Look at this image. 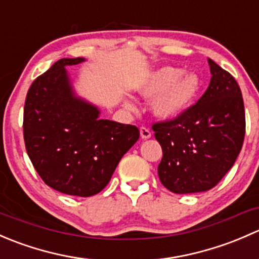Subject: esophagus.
Returning a JSON list of instances; mask_svg holds the SVG:
<instances>
[{
    "label": "esophagus",
    "mask_w": 259,
    "mask_h": 259,
    "mask_svg": "<svg viewBox=\"0 0 259 259\" xmlns=\"http://www.w3.org/2000/svg\"><path fill=\"white\" fill-rule=\"evenodd\" d=\"M140 137H142V139H149V138H151V132L146 127L142 126L140 127Z\"/></svg>",
    "instance_id": "1"
}]
</instances>
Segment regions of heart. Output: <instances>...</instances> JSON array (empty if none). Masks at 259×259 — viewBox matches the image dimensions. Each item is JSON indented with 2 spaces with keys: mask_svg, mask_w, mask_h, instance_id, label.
I'll return each mask as SVG.
<instances>
[{
  "mask_svg": "<svg viewBox=\"0 0 259 259\" xmlns=\"http://www.w3.org/2000/svg\"><path fill=\"white\" fill-rule=\"evenodd\" d=\"M202 81L195 72L178 67L165 66L155 70L145 77L138 93L150 100L151 114L160 120L176 119L188 110L197 99ZM127 108L132 104L126 103Z\"/></svg>",
  "mask_w": 259,
  "mask_h": 259,
  "instance_id": "heart-1",
  "label": "heart"
}]
</instances>
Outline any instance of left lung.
<instances>
[{"label": "left lung", "instance_id": "left-lung-1", "mask_svg": "<svg viewBox=\"0 0 259 259\" xmlns=\"http://www.w3.org/2000/svg\"><path fill=\"white\" fill-rule=\"evenodd\" d=\"M211 79L197 104L173 120L153 125L163 149L161 184L177 194L207 192L233 166L245 133L241 89L208 59Z\"/></svg>", "mask_w": 259, "mask_h": 259}]
</instances>
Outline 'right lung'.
Wrapping results in <instances>:
<instances>
[{
  "mask_svg": "<svg viewBox=\"0 0 259 259\" xmlns=\"http://www.w3.org/2000/svg\"><path fill=\"white\" fill-rule=\"evenodd\" d=\"M61 59L28 89L23 138L33 168L52 189L91 197L110 182L120 159L139 139L134 125L100 119V110L75 94Z\"/></svg>",
  "mask_w": 259,
  "mask_h": 259,
  "instance_id": "add662e5",
  "label": "right lung"
}]
</instances>
